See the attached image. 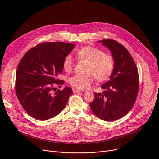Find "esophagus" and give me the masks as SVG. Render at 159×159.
I'll return each instance as SVG.
<instances>
[{
  "label": "esophagus",
  "instance_id": "esophagus-1",
  "mask_svg": "<svg viewBox=\"0 0 159 159\" xmlns=\"http://www.w3.org/2000/svg\"><path fill=\"white\" fill-rule=\"evenodd\" d=\"M73 92L74 93H80L81 90H80L77 89H73Z\"/></svg>",
  "mask_w": 159,
  "mask_h": 159
}]
</instances>
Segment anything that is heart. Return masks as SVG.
Here are the masks:
<instances>
[{
	"label": "heart",
	"instance_id": "obj_1",
	"mask_svg": "<svg viewBox=\"0 0 159 159\" xmlns=\"http://www.w3.org/2000/svg\"><path fill=\"white\" fill-rule=\"evenodd\" d=\"M75 55L78 60L87 61L85 74L75 75L69 79V84L78 89H89L93 82L94 77L98 81L108 79L114 70L115 60L113 57L96 47H84L77 51ZM74 64L71 55H66L63 61L64 70L66 72L72 71Z\"/></svg>",
	"mask_w": 159,
	"mask_h": 159
}]
</instances>
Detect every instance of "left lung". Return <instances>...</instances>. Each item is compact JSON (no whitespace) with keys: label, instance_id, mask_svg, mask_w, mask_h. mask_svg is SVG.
<instances>
[{"label":"left lung","instance_id":"obj_1","mask_svg":"<svg viewBox=\"0 0 159 159\" xmlns=\"http://www.w3.org/2000/svg\"><path fill=\"white\" fill-rule=\"evenodd\" d=\"M98 42L112 53L115 68L110 80L101 87L104 91L94 93L90 107L100 119L115 121L125 116L134 104L139 89V72L131 55L121 44L111 39Z\"/></svg>","mask_w":159,"mask_h":159}]
</instances>
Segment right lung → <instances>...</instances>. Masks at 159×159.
<instances>
[{
	"label": "right lung",
	"instance_id": "obj_1",
	"mask_svg": "<svg viewBox=\"0 0 159 159\" xmlns=\"http://www.w3.org/2000/svg\"><path fill=\"white\" fill-rule=\"evenodd\" d=\"M72 43L45 42L30 49L20 60L16 71L15 90L21 106L31 117L47 120L65 108L72 89L58 79L65 57L74 48Z\"/></svg>",
	"mask_w": 159,
	"mask_h": 159
}]
</instances>
